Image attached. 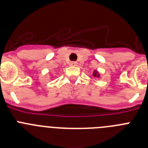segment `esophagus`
Listing matches in <instances>:
<instances>
[{"label":"esophagus","instance_id":"esophagus-1","mask_svg":"<svg viewBox=\"0 0 148 148\" xmlns=\"http://www.w3.org/2000/svg\"><path fill=\"white\" fill-rule=\"evenodd\" d=\"M77 64H78V63H77L76 61H71V62L70 63V66H76Z\"/></svg>","mask_w":148,"mask_h":148}]
</instances>
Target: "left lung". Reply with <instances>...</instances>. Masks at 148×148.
I'll return each instance as SVG.
<instances>
[{"mask_svg": "<svg viewBox=\"0 0 148 148\" xmlns=\"http://www.w3.org/2000/svg\"><path fill=\"white\" fill-rule=\"evenodd\" d=\"M93 76H95V77H99V74H98L97 71H94Z\"/></svg>", "mask_w": 148, "mask_h": 148, "instance_id": "left-lung-1", "label": "left lung"}]
</instances>
